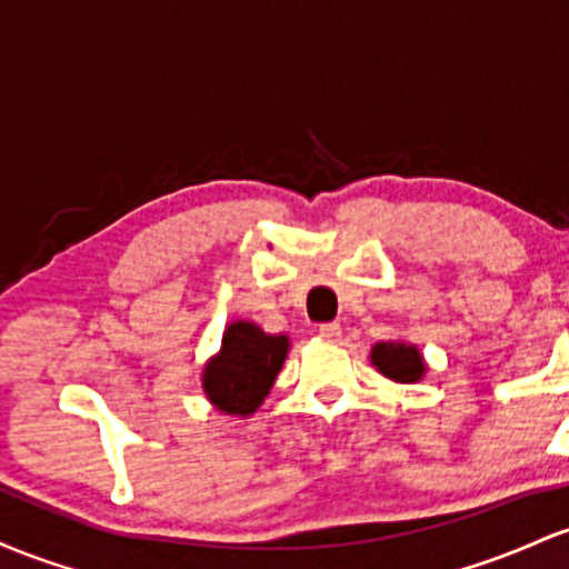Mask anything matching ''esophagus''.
Wrapping results in <instances>:
<instances>
[{"label": "esophagus", "mask_w": 569, "mask_h": 569, "mask_svg": "<svg viewBox=\"0 0 569 569\" xmlns=\"http://www.w3.org/2000/svg\"><path fill=\"white\" fill-rule=\"evenodd\" d=\"M319 338H325V341H341V325L338 322H325L317 328Z\"/></svg>", "instance_id": "obj_1"}]
</instances>
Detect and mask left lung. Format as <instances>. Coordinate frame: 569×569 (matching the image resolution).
<instances>
[{
	"label": "left lung",
	"instance_id": "1",
	"mask_svg": "<svg viewBox=\"0 0 569 569\" xmlns=\"http://www.w3.org/2000/svg\"><path fill=\"white\" fill-rule=\"evenodd\" d=\"M370 366L379 370L381 376L398 385H417L425 379L427 362L425 355L419 352L417 343L411 341H379L370 349Z\"/></svg>",
	"mask_w": 569,
	"mask_h": 569
}]
</instances>
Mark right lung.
<instances>
[{"instance_id": "add662e5", "label": "right lung", "mask_w": 569, "mask_h": 569, "mask_svg": "<svg viewBox=\"0 0 569 569\" xmlns=\"http://www.w3.org/2000/svg\"><path fill=\"white\" fill-rule=\"evenodd\" d=\"M290 338L271 336L260 325L233 319L220 341V352L201 370L207 400L226 417H252L271 392L282 370Z\"/></svg>"}]
</instances>
